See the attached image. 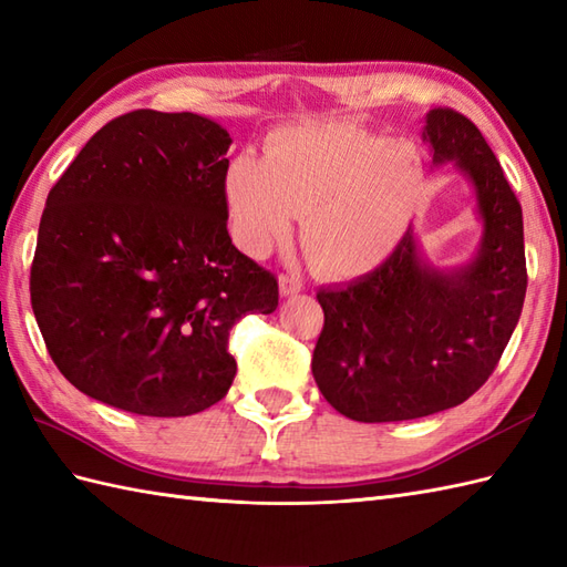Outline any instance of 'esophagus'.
Segmentation results:
<instances>
[{
    "mask_svg": "<svg viewBox=\"0 0 567 567\" xmlns=\"http://www.w3.org/2000/svg\"><path fill=\"white\" fill-rule=\"evenodd\" d=\"M302 280H299L297 275H292V272H282L280 275V292L285 295V297H290V295H297V292H302Z\"/></svg>",
    "mask_w": 567,
    "mask_h": 567,
    "instance_id": "esophagus-1",
    "label": "esophagus"
}]
</instances>
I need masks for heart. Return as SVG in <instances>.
Instances as JSON below:
<instances>
[{
  "label": "heart",
  "instance_id": "b5f03b06",
  "mask_svg": "<svg viewBox=\"0 0 567 567\" xmlns=\"http://www.w3.org/2000/svg\"><path fill=\"white\" fill-rule=\"evenodd\" d=\"M426 171L412 143L365 128L311 122L275 131L262 161L240 155L224 195L236 244L262 258L302 216V246L317 270L358 277L380 268L406 236Z\"/></svg>",
  "mask_w": 567,
  "mask_h": 567
}]
</instances>
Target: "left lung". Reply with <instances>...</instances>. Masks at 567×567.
I'll return each instance as SVG.
<instances>
[{"mask_svg": "<svg viewBox=\"0 0 567 567\" xmlns=\"http://www.w3.org/2000/svg\"><path fill=\"white\" fill-rule=\"evenodd\" d=\"M436 163L473 179L485 238L467 268L419 262L412 231L380 268L319 290L323 329L311 372L348 419L382 424L463 404L495 372L526 297L522 204L480 128L451 106L426 116Z\"/></svg>", "mask_w": 567, "mask_h": 567, "instance_id": "left-lung-1", "label": "left lung"}]
</instances>
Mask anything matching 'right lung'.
Returning <instances> with one entry per match:
<instances>
[{
  "label": "right lung",
  "mask_w": 567,
  "mask_h": 567,
  "mask_svg": "<svg viewBox=\"0 0 567 567\" xmlns=\"http://www.w3.org/2000/svg\"><path fill=\"white\" fill-rule=\"evenodd\" d=\"M226 131L136 110L94 134L48 192L31 307L53 363L92 400L189 416L236 375L228 331L277 307V277L226 228Z\"/></svg>",
  "instance_id": "1"
}]
</instances>
